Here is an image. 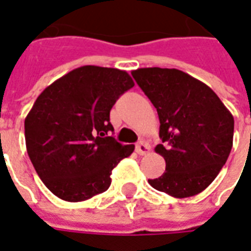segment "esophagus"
Wrapping results in <instances>:
<instances>
[{
	"label": "esophagus",
	"mask_w": 251,
	"mask_h": 251,
	"mask_svg": "<svg viewBox=\"0 0 251 251\" xmlns=\"http://www.w3.org/2000/svg\"><path fill=\"white\" fill-rule=\"evenodd\" d=\"M151 151V147L148 145L145 141H140L136 145V152L140 154V156H144V154H147L148 152Z\"/></svg>",
	"instance_id": "34e87169"
}]
</instances>
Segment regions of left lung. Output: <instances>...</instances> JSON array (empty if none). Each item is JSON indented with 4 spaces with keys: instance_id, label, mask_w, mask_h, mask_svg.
<instances>
[{
    "instance_id": "left-lung-1",
    "label": "left lung",
    "mask_w": 251,
    "mask_h": 251,
    "mask_svg": "<svg viewBox=\"0 0 251 251\" xmlns=\"http://www.w3.org/2000/svg\"><path fill=\"white\" fill-rule=\"evenodd\" d=\"M160 120L156 153L165 172L149 184L174 198L200 194L214 181L232 148L234 118L207 84L176 68L131 72Z\"/></svg>"
}]
</instances>
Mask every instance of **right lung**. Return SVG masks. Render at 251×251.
Wrapping results in <instances>:
<instances>
[{"mask_svg":"<svg viewBox=\"0 0 251 251\" xmlns=\"http://www.w3.org/2000/svg\"><path fill=\"white\" fill-rule=\"evenodd\" d=\"M134 86L126 71L83 66L43 91L25 118L30 161L52 194L82 201L102 194L110 175L134 147L110 136V110Z\"/></svg>","mask_w":251,"mask_h":251,"instance_id":"1","label":"right lung"}]
</instances>
